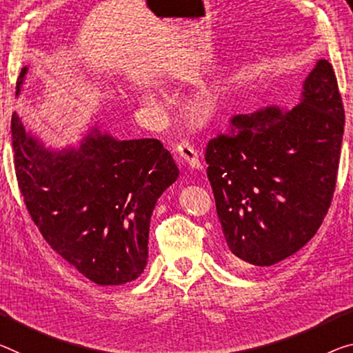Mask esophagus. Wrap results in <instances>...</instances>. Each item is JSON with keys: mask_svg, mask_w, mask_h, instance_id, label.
<instances>
[{"mask_svg": "<svg viewBox=\"0 0 353 353\" xmlns=\"http://www.w3.org/2000/svg\"><path fill=\"white\" fill-rule=\"evenodd\" d=\"M176 154L180 156L183 164L191 167V169H200V159L197 151L194 146L188 142V140H181L180 143L175 146Z\"/></svg>", "mask_w": 353, "mask_h": 353, "instance_id": "1", "label": "esophagus"}]
</instances>
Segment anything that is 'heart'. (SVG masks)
Masks as SVG:
<instances>
[{"mask_svg": "<svg viewBox=\"0 0 353 353\" xmlns=\"http://www.w3.org/2000/svg\"><path fill=\"white\" fill-rule=\"evenodd\" d=\"M146 99H151V97H146ZM200 107H202V110H205V112H208V110H210L208 102H203V104H200Z\"/></svg>", "mask_w": 353, "mask_h": 353, "instance_id": "b5f03b06", "label": "heart"}]
</instances>
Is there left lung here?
Masks as SVG:
<instances>
[{"instance_id": "left-lung-1", "label": "left lung", "mask_w": 353, "mask_h": 353, "mask_svg": "<svg viewBox=\"0 0 353 353\" xmlns=\"http://www.w3.org/2000/svg\"><path fill=\"white\" fill-rule=\"evenodd\" d=\"M343 134L338 80L321 59L292 110L235 115L229 132L210 140L207 175L232 262L270 267L316 235L333 200Z\"/></svg>"}]
</instances>
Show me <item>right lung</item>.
Wrapping results in <instances>:
<instances>
[{
  "mask_svg": "<svg viewBox=\"0 0 353 353\" xmlns=\"http://www.w3.org/2000/svg\"><path fill=\"white\" fill-rule=\"evenodd\" d=\"M10 131L19 189L48 246L99 285L137 279L148 259L151 213L180 175L169 151L158 139L117 140L97 128L79 150L52 151L15 112Z\"/></svg>",
  "mask_w": 353,
  "mask_h": 353,
  "instance_id": "obj_1",
  "label": "right lung"
}]
</instances>
